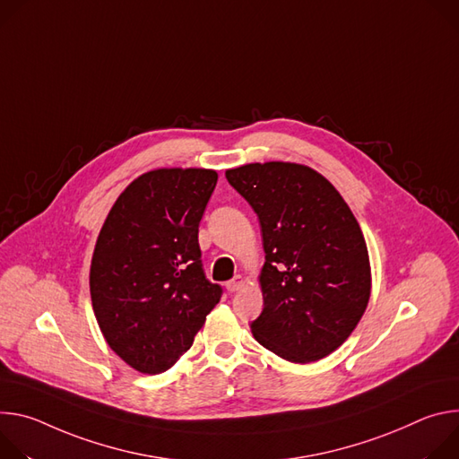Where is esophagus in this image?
I'll return each mask as SVG.
<instances>
[{
	"label": "esophagus",
	"instance_id": "1",
	"mask_svg": "<svg viewBox=\"0 0 459 459\" xmlns=\"http://www.w3.org/2000/svg\"><path fill=\"white\" fill-rule=\"evenodd\" d=\"M242 284H244L242 277H240V275H237V277H233L231 281H228V282H226V290H228L230 293H235V291H238V290L242 288Z\"/></svg>",
	"mask_w": 459,
	"mask_h": 459
}]
</instances>
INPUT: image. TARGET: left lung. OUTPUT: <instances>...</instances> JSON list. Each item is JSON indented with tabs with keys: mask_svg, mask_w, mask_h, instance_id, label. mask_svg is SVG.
Masks as SVG:
<instances>
[{
	"mask_svg": "<svg viewBox=\"0 0 459 459\" xmlns=\"http://www.w3.org/2000/svg\"><path fill=\"white\" fill-rule=\"evenodd\" d=\"M259 217L266 263L264 307L249 323L255 339L291 363L339 348L370 299L363 231L337 189L317 171L284 162L226 171Z\"/></svg>",
	"mask_w": 459,
	"mask_h": 459,
	"instance_id": "obj_1",
	"label": "left lung"
}]
</instances>
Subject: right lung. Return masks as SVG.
Instances as JSON below:
<instances>
[{
  "label": "right lung",
  "instance_id": "1",
  "mask_svg": "<svg viewBox=\"0 0 459 459\" xmlns=\"http://www.w3.org/2000/svg\"><path fill=\"white\" fill-rule=\"evenodd\" d=\"M212 169H157L131 182L101 228L91 299L108 344L138 372L171 368L222 297L202 266L198 224Z\"/></svg>",
  "mask_w": 459,
  "mask_h": 459
}]
</instances>
